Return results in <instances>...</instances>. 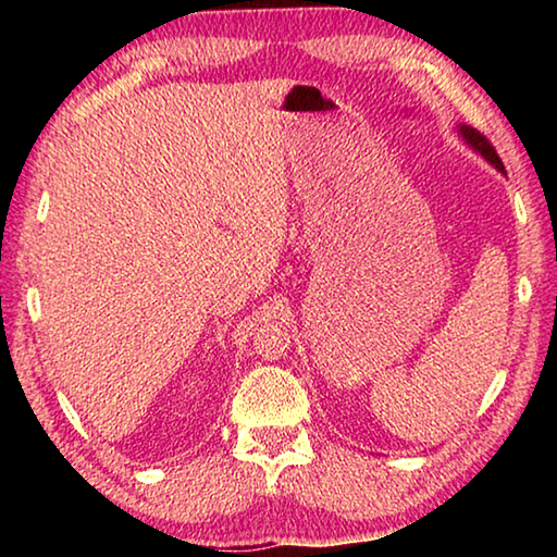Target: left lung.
<instances>
[{
	"mask_svg": "<svg viewBox=\"0 0 557 557\" xmlns=\"http://www.w3.org/2000/svg\"><path fill=\"white\" fill-rule=\"evenodd\" d=\"M457 135L465 139V143L474 149L476 154H482L488 164H492L496 172H502V174H506V169H504V164H502V159H498V154H496V149L488 145V139L484 137V135H479V132L474 129V127H469V125H459L457 127Z\"/></svg>",
	"mask_w": 557,
	"mask_h": 557,
	"instance_id": "left-lung-1",
	"label": "left lung"
}]
</instances>
